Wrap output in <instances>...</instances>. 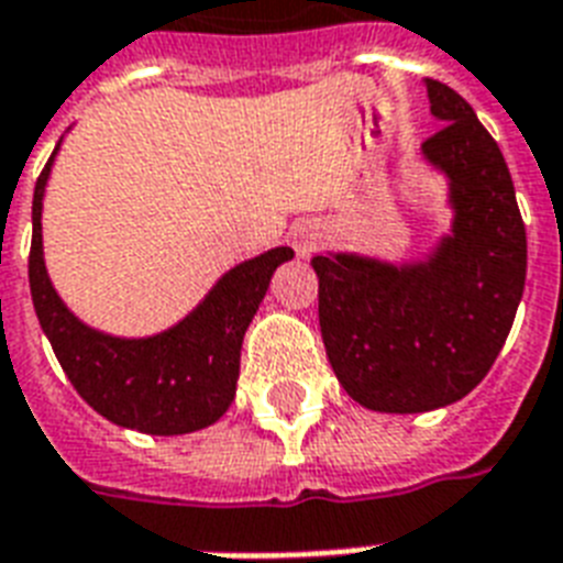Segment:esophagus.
Returning a JSON list of instances; mask_svg holds the SVG:
<instances>
[{"mask_svg":"<svg viewBox=\"0 0 563 563\" xmlns=\"http://www.w3.org/2000/svg\"><path fill=\"white\" fill-rule=\"evenodd\" d=\"M291 245H295L298 256H309L318 245H321V233H318L316 228H307V224H303V228H295V233H291Z\"/></svg>","mask_w":563,"mask_h":563,"instance_id":"34e87169","label":"esophagus"}]
</instances>
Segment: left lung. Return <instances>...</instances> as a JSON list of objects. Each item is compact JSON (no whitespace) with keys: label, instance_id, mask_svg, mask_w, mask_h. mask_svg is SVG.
Here are the masks:
<instances>
[{"label":"left lung","instance_id":"obj_1","mask_svg":"<svg viewBox=\"0 0 563 563\" xmlns=\"http://www.w3.org/2000/svg\"><path fill=\"white\" fill-rule=\"evenodd\" d=\"M444 125L423 154L450 178L453 236L423 265L312 256L327 360L374 411L450 406L485 379L515 324L526 283V224L497 140L446 84L427 78Z\"/></svg>","mask_w":563,"mask_h":563}]
</instances>
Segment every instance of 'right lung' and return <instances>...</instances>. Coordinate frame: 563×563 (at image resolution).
I'll use <instances>...</instances> for the list:
<instances>
[{"label":"right lung","instance_id":"add662e5","mask_svg":"<svg viewBox=\"0 0 563 563\" xmlns=\"http://www.w3.org/2000/svg\"><path fill=\"white\" fill-rule=\"evenodd\" d=\"M52 157L40 172L31 203L29 283L40 327L69 383L99 415L136 432L184 435L216 423L236 394L247 324L265 298L274 268L295 251L274 247L230 268L201 307L166 333L152 339L96 333L60 303L43 265L40 210Z\"/></svg>","mask_w":563,"mask_h":563}]
</instances>
